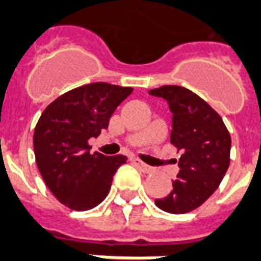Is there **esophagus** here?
I'll use <instances>...</instances> for the list:
<instances>
[{
    "label": "esophagus",
    "instance_id": "obj_1",
    "mask_svg": "<svg viewBox=\"0 0 261 261\" xmlns=\"http://www.w3.org/2000/svg\"><path fill=\"white\" fill-rule=\"evenodd\" d=\"M133 163H134L135 166L138 167L139 170L142 171V172H150V171H152V167H149L148 164L142 163L139 159H133Z\"/></svg>",
    "mask_w": 261,
    "mask_h": 261
}]
</instances>
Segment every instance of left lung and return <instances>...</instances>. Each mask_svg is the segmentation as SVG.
Returning <instances> with one entry per match:
<instances>
[{"mask_svg": "<svg viewBox=\"0 0 261 261\" xmlns=\"http://www.w3.org/2000/svg\"><path fill=\"white\" fill-rule=\"evenodd\" d=\"M149 94L168 102L171 144L180 152L172 190L154 204L168 214H186L205 202L220 185L230 164L231 138L218 112L186 87L167 85Z\"/></svg>", "mask_w": 261, "mask_h": 261, "instance_id": "1", "label": "left lung"}]
</instances>
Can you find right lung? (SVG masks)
I'll use <instances>...</instances> for the list:
<instances>
[{"mask_svg": "<svg viewBox=\"0 0 261 261\" xmlns=\"http://www.w3.org/2000/svg\"><path fill=\"white\" fill-rule=\"evenodd\" d=\"M131 87L95 82L56 98L43 111L34 130V153L45 184L61 204L87 211L108 196L117 168L126 156L90 154L89 139L108 128L115 109Z\"/></svg>", "mask_w": 261, "mask_h": 261, "instance_id": "add662e5", "label": "right lung"}]
</instances>
